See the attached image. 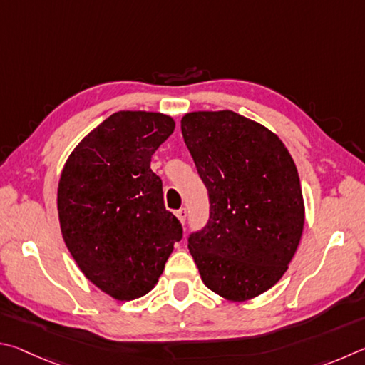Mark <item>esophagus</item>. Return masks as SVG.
Instances as JSON below:
<instances>
[{
    "mask_svg": "<svg viewBox=\"0 0 365 365\" xmlns=\"http://www.w3.org/2000/svg\"><path fill=\"white\" fill-rule=\"evenodd\" d=\"M176 216H178V220L181 221L182 225H184V222H186V218H187V210H186V208L178 210V212H176Z\"/></svg>",
    "mask_w": 365,
    "mask_h": 365,
    "instance_id": "1",
    "label": "esophagus"
}]
</instances>
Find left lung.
<instances>
[{
	"label": "left lung",
	"instance_id": "1",
	"mask_svg": "<svg viewBox=\"0 0 365 365\" xmlns=\"http://www.w3.org/2000/svg\"><path fill=\"white\" fill-rule=\"evenodd\" d=\"M181 131L210 197L207 226L187 245L203 284L227 302L257 298L289 269L302 240L295 162L276 133L232 110L189 112Z\"/></svg>",
	"mask_w": 365,
	"mask_h": 365
}]
</instances>
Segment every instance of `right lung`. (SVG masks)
<instances>
[{
    "label": "right lung",
    "instance_id": "obj_1",
    "mask_svg": "<svg viewBox=\"0 0 365 365\" xmlns=\"http://www.w3.org/2000/svg\"><path fill=\"white\" fill-rule=\"evenodd\" d=\"M175 131L170 115L120 110L70 153L57 187L63 242L76 266L118 302L157 285L182 227L165 210L150 158Z\"/></svg>",
    "mask_w": 365,
    "mask_h": 365
}]
</instances>
